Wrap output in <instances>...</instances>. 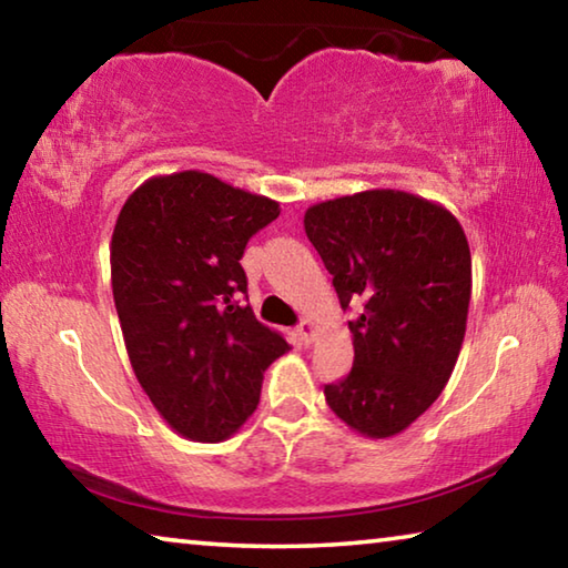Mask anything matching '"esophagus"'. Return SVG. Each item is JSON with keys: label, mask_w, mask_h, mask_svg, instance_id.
I'll list each match as a JSON object with an SVG mask.
<instances>
[{"label": "esophagus", "mask_w": 568, "mask_h": 568, "mask_svg": "<svg viewBox=\"0 0 568 568\" xmlns=\"http://www.w3.org/2000/svg\"><path fill=\"white\" fill-rule=\"evenodd\" d=\"M297 335H301V341L305 345L313 343V335H315V325L311 321H303L301 325H297Z\"/></svg>", "instance_id": "esophagus-1"}]
</instances>
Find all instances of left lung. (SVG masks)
Instances as JSON below:
<instances>
[{"label":"left lung","mask_w":568,"mask_h":568,"mask_svg":"<svg viewBox=\"0 0 568 568\" xmlns=\"http://www.w3.org/2000/svg\"><path fill=\"white\" fill-rule=\"evenodd\" d=\"M305 235L333 275L353 368L325 400L365 438H390L430 408L454 373L470 303V250L444 205L365 190L311 205Z\"/></svg>","instance_id":"obj_1"}]
</instances>
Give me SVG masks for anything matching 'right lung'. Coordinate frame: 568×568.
Instances as JSON below:
<instances>
[{
    "instance_id": "1",
    "label": "right lung",
    "mask_w": 568,
    "mask_h": 568,
    "mask_svg": "<svg viewBox=\"0 0 568 568\" xmlns=\"http://www.w3.org/2000/svg\"><path fill=\"white\" fill-rule=\"evenodd\" d=\"M281 215L265 195L200 170L155 175L124 200L110 243L112 295L134 376L175 434L233 436L261 400L263 373L287 351L237 305L240 257Z\"/></svg>"
}]
</instances>
